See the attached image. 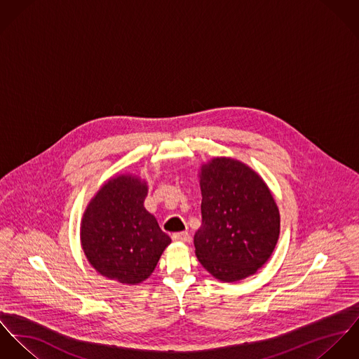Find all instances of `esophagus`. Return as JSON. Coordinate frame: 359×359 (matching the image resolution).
<instances>
[{"label": "esophagus", "instance_id": "34e87169", "mask_svg": "<svg viewBox=\"0 0 359 359\" xmlns=\"http://www.w3.org/2000/svg\"><path fill=\"white\" fill-rule=\"evenodd\" d=\"M172 239L177 241V242H190V234L187 231H180V233H175L172 234Z\"/></svg>", "mask_w": 359, "mask_h": 359}]
</instances>
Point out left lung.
Returning a JSON list of instances; mask_svg holds the SVG:
<instances>
[{
  "label": "left lung",
  "mask_w": 359,
  "mask_h": 359,
  "mask_svg": "<svg viewBox=\"0 0 359 359\" xmlns=\"http://www.w3.org/2000/svg\"><path fill=\"white\" fill-rule=\"evenodd\" d=\"M199 184L202 224L194 236L199 263L224 282L255 274L279 237L278 206L269 187L233 158L202 165Z\"/></svg>",
  "instance_id": "obj_1"
}]
</instances>
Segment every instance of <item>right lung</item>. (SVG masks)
Here are the masks:
<instances>
[{"instance_id":"1","label":"right lung","mask_w":359,"mask_h":359,"mask_svg":"<svg viewBox=\"0 0 359 359\" xmlns=\"http://www.w3.org/2000/svg\"><path fill=\"white\" fill-rule=\"evenodd\" d=\"M147 186L122 175L109 180L88 205L82 249L92 267L121 283H140L154 271L170 238L144 208Z\"/></svg>"}]
</instances>
